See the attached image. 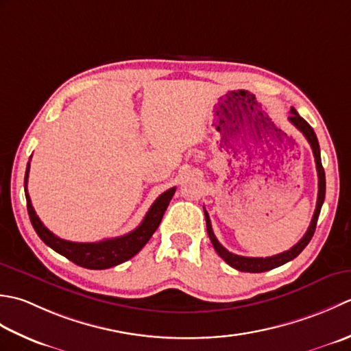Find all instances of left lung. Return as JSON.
<instances>
[{
	"mask_svg": "<svg viewBox=\"0 0 351 351\" xmlns=\"http://www.w3.org/2000/svg\"><path fill=\"white\" fill-rule=\"evenodd\" d=\"M289 123L292 125H295L298 130L304 134V138L311 144L313 157H315V165H317V173H318V198H317L315 212H313V217H312V221H311V224H309V228H307V232L304 233L303 238L300 239L292 248L286 250V252H283L280 254L271 256V257H245V256L233 254V253H230V252H228V250H226L223 245L219 244L218 239L215 238V234H213L212 224H210V219H209V213H207L206 209H204L207 234H209L213 248H215V252L221 257H223V259L228 263V265L233 267L234 269H238V271H245V273H263V271H269V269H273V268L280 267V265H283V263L289 262L292 259H295V257L303 252L304 247L309 244L313 233H315L317 221H318L319 212H321V206H323L324 197H326V174H324L323 165H321L319 144H318L317 134H315V132H313V128L309 124H307L302 117L298 115L294 107H292V109H291Z\"/></svg>",
	"mask_w": 351,
	"mask_h": 351,
	"instance_id": "1",
	"label": "left lung"
}]
</instances>
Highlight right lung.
I'll list each match as a JSON object with an SVG mask.
<instances>
[{"label":"right lung","mask_w":351,"mask_h":351,"mask_svg":"<svg viewBox=\"0 0 351 351\" xmlns=\"http://www.w3.org/2000/svg\"><path fill=\"white\" fill-rule=\"evenodd\" d=\"M28 171H30V162L27 163L25 178H24V191L27 198V210L30 217L32 226L38 233L39 238L45 242L48 247H51L54 252L66 259L74 262L75 265L88 268V269H106L117 267L128 259H132L134 254H138L142 247L152 238L153 233L157 230L160 221L163 218L167 207L173 198L176 188H171L163 192L162 195L156 198V202L149 207L147 215L142 219V223L134 228L133 232L127 233L119 238L104 239L99 242H71L65 241L51 233L44 226V223L36 215V212L32 206L30 195L27 192V180Z\"/></svg>","instance_id":"right-lung-1"}]
</instances>
